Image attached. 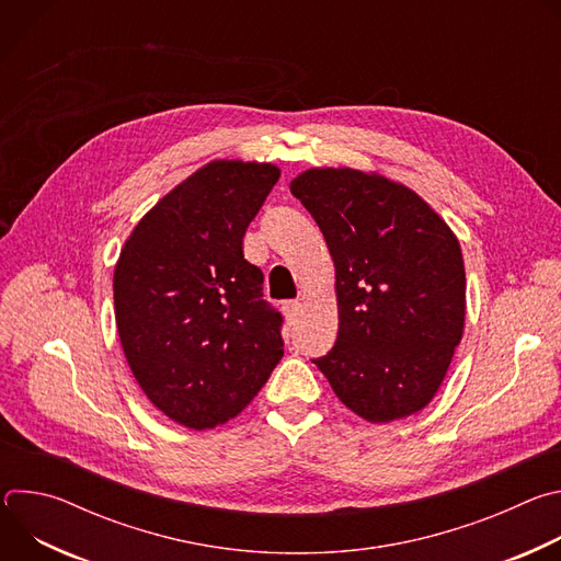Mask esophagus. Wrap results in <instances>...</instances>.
I'll use <instances>...</instances> for the list:
<instances>
[{
	"label": "esophagus",
	"mask_w": 561,
	"mask_h": 561,
	"mask_svg": "<svg viewBox=\"0 0 561 561\" xmlns=\"http://www.w3.org/2000/svg\"><path fill=\"white\" fill-rule=\"evenodd\" d=\"M299 312H301V304L299 301H286L284 304V314H286L288 322H295V319L299 317Z\"/></svg>",
	"instance_id": "esophagus-1"
}]
</instances>
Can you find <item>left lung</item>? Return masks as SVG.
Returning a JSON list of instances; mask_svg holds the SVG:
<instances>
[{
	"label": "left lung",
	"mask_w": 561,
	"mask_h": 561,
	"mask_svg": "<svg viewBox=\"0 0 561 561\" xmlns=\"http://www.w3.org/2000/svg\"><path fill=\"white\" fill-rule=\"evenodd\" d=\"M290 193L335 262L337 342L312 364L366 422L422 411L463 333L466 273L455 232L415 191L377 173L308 169Z\"/></svg>",
	"instance_id": "left-lung-1"
}]
</instances>
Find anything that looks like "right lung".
I'll use <instances>...</instances> for the list:
<instances>
[{"instance_id": "obj_1", "label": "right lung", "mask_w": 561, "mask_h": 561, "mask_svg": "<svg viewBox=\"0 0 561 561\" xmlns=\"http://www.w3.org/2000/svg\"><path fill=\"white\" fill-rule=\"evenodd\" d=\"M277 180L273 164L215 159L159 199L119 253L126 362L150 402L186 428L242 413L284 355V319L242 249Z\"/></svg>"}]
</instances>
